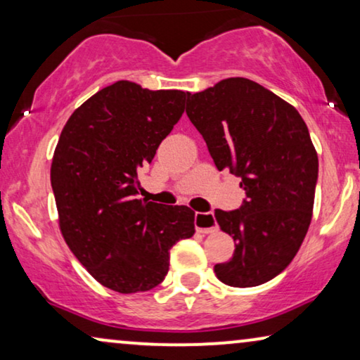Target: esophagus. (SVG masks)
Wrapping results in <instances>:
<instances>
[{
    "label": "esophagus",
    "mask_w": 360,
    "mask_h": 360,
    "mask_svg": "<svg viewBox=\"0 0 360 360\" xmlns=\"http://www.w3.org/2000/svg\"><path fill=\"white\" fill-rule=\"evenodd\" d=\"M195 228L198 233L208 234L213 233L218 228L213 213H195Z\"/></svg>",
    "instance_id": "34e87169"
}]
</instances>
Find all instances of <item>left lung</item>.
Instances as JSON below:
<instances>
[{
  "label": "left lung",
  "mask_w": 360,
  "mask_h": 360,
  "mask_svg": "<svg viewBox=\"0 0 360 360\" xmlns=\"http://www.w3.org/2000/svg\"><path fill=\"white\" fill-rule=\"evenodd\" d=\"M186 115L203 136L216 169L240 179L238 210H216L236 249L214 274L229 287H257L283 272L311 223L318 154L303 117L267 88L226 78L186 98Z\"/></svg>",
  "instance_id": "left-lung-1"
}]
</instances>
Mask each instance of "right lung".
<instances>
[{"mask_svg":"<svg viewBox=\"0 0 360 360\" xmlns=\"http://www.w3.org/2000/svg\"><path fill=\"white\" fill-rule=\"evenodd\" d=\"M188 93L120 80L83 103L63 126L51 184L63 239L103 287L147 292L169 272L170 249L195 234L186 206L137 200V172L185 111Z\"/></svg>","mask_w":360,"mask_h":360,"instance_id":"obj_1","label":"right lung"}]
</instances>
